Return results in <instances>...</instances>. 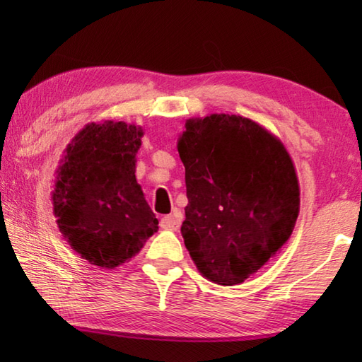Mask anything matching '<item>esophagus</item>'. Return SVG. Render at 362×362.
Returning <instances> with one entry per match:
<instances>
[{"label": "esophagus", "instance_id": "esophagus-1", "mask_svg": "<svg viewBox=\"0 0 362 362\" xmlns=\"http://www.w3.org/2000/svg\"><path fill=\"white\" fill-rule=\"evenodd\" d=\"M180 222H182L180 212L174 211L173 214H169V216H164L161 218V222H159V225H161V228L164 230H177L180 226Z\"/></svg>", "mask_w": 362, "mask_h": 362}]
</instances>
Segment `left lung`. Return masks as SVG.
Returning a JSON list of instances; mask_svg holds the SVG:
<instances>
[{
	"label": "left lung",
	"instance_id": "8db88e82",
	"mask_svg": "<svg viewBox=\"0 0 362 362\" xmlns=\"http://www.w3.org/2000/svg\"><path fill=\"white\" fill-rule=\"evenodd\" d=\"M188 204L182 236L206 279L241 284L281 250L300 211L283 142L240 115L192 118L177 142Z\"/></svg>",
	"mask_w": 362,
	"mask_h": 362
}]
</instances>
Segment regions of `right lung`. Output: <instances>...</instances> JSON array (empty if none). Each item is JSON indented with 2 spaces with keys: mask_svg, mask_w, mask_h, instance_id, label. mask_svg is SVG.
I'll return each instance as SVG.
<instances>
[{
  "mask_svg": "<svg viewBox=\"0 0 362 362\" xmlns=\"http://www.w3.org/2000/svg\"><path fill=\"white\" fill-rule=\"evenodd\" d=\"M144 129L124 121L90 122L66 145L56 170L52 211L73 250L95 267H119L158 231L136 179Z\"/></svg>",
  "mask_w": 362,
  "mask_h": 362,
  "instance_id": "add662e5",
  "label": "right lung"
}]
</instances>
